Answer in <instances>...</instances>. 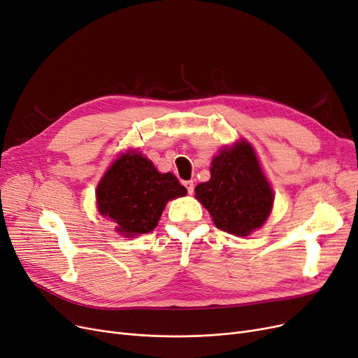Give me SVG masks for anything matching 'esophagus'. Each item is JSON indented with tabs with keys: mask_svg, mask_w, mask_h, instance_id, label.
Wrapping results in <instances>:
<instances>
[{
	"mask_svg": "<svg viewBox=\"0 0 358 358\" xmlns=\"http://www.w3.org/2000/svg\"><path fill=\"white\" fill-rule=\"evenodd\" d=\"M182 185L185 189H187L189 194H193V192H194V182L193 181H182Z\"/></svg>",
	"mask_w": 358,
	"mask_h": 358,
	"instance_id": "1",
	"label": "esophagus"
}]
</instances>
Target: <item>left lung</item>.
<instances>
[{
	"instance_id": "8db88e82",
	"label": "left lung",
	"mask_w": 358,
	"mask_h": 358,
	"mask_svg": "<svg viewBox=\"0 0 358 358\" xmlns=\"http://www.w3.org/2000/svg\"><path fill=\"white\" fill-rule=\"evenodd\" d=\"M196 197L217 228L241 237L265 224L273 203L272 189L256 153L244 142L213 158L210 180L197 185Z\"/></svg>"
}]
</instances>
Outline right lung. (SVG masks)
<instances>
[{
    "instance_id": "1",
    "label": "right lung",
    "mask_w": 358,
    "mask_h": 358,
    "mask_svg": "<svg viewBox=\"0 0 358 358\" xmlns=\"http://www.w3.org/2000/svg\"><path fill=\"white\" fill-rule=\"evenodd\" d=\"M187 193L171 173L161 174L141 153L118 158L101 180L96 199L102 216L126 237L146 234L158 225L165 203Z\"/></svg>"
}]
</instances>
